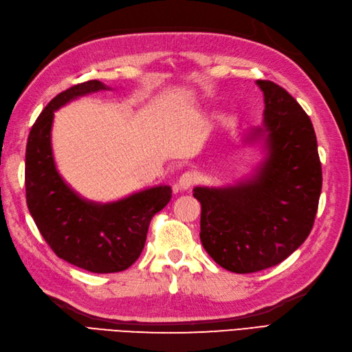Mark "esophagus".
Masks as SVG:
<instances>
[{
    "label": "esophagus",
    "mask_w": 352,
    "mask_h": 352,
    "mask_svg": "<svg viewBox=\"0 0 352 352\" xmlns=\"http://www.w3.org/2000/svg\"><path fill=\"white\" fill-rule=\"evenodd\" d=\"M197 179H199V176H197L196 171H185V173L181 177H179L176 186L182 191L190 190L191 186L197 182Z\"/></svg>",
    "instance_id": "obj_1"
}]
</instances>
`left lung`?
Listing matches in <instances>:
<instances>
[{
    "mask_svg": "<svg viewBox=\"0 0 352 352\" xmlns=\"http://www.w3.org/2000/svg\"><path fill=\"white\" fill-rule=\"evenodd\" d=\"M263 91V126L247 137L263 140L265 160L254 176L233 186H196L201 205L200 241L224 270L248 274L276 267L314 228L322 168L314 124L301 105L272 81Z\"/></svg>",
    "mask_w": 352,
    "mask_h": 352,
    "instance_id": "obj_1",
    "label": "left lung"
}]
</instances>
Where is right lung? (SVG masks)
Returning <instances> with one entry per match:
<instances>
[{
	"label": "right lung",
	"instance_id": "obj_1",
	"mask_svg": "<svg viewBox=\"0 0 352 352\" xmlns=\"http://www.w3.org/2000/svg\"><path fill=\"white\" fill-rule=\"evenodd\" d=\"M107 89L91 80L61 91L37 117L25 152L27 205L38 232L60 259L98 274L124 271L138 259L152 217L171 199L170 186L160 185L102 205L81 199L58 175L51 147L54 111Z\"/></svg>",
	"mask_w": 352,
	"mask_h": 352
}]
</instances>
